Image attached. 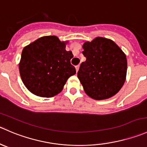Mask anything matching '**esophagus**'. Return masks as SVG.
<instances>
[{
  "label": "esophagus",
  "mask_w": 147,
  "mask_h": 147,
  "mask_svg": "<svg viewBox=\"0 0 147 147\" xmlns=\"http://www.w3.org/2000/svg\"><path fill=\"white\" fill-rule=\"evenodd\" d=\"M79 67H80L79 65H77V66L75 67V69H76V71H77V72H78V69H79Z\"/></svg>",
  "instance_id": "34e87169"
}]
</instances>
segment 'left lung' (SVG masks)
Listing matches in <instances>:
<instances>
[{
    "mask_svg": "<svg viewBox=\"0 0 147 147\" xmlns=\"http://www.w3.org/2000/svg\"><path fill=\"white\" fill-rule=\"evenodd\" d=\"M86 61L81 63L78 78L85 93L95 100L116 95L125 82L126 57L112 40L97 37L82 46Z\"/></svg>",
    "mask_w": 147,
    "mask_h": 147,
    "instance_id": "8db88e82",
    "label": "left lung"
}]
</instances>
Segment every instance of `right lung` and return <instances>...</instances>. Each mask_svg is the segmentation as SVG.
<instances>
[{
	"instance_id": "1",
	"label": "right lung",
	"mask_w": 147,
	"mask_h": 147,
	"mask_svg": "<svg viewBox=\"0 0 147 147\" xmlns=\"http://www.w3.org/2000/svg\"><path fill=\"white\" fill-rule=\"evenodd\" d=\"M71 51L55 36H43L24 48L19 64L21 80L27 89L40 97L50 98L63 89L76 73L71 65Z\"/></svg>"
}]
</instances>
